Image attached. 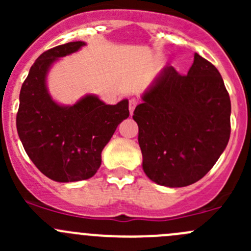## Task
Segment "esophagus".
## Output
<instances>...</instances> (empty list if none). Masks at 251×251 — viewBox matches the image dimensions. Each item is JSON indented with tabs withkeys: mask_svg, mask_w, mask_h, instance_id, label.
Returning a JSON list of instances; mask_svg holds the SVG:
<instances>
[{
	"mask_svg": "<svg viewBox=\"0 0 251 251\" xmlns=\"http://www.w3.org/2000/svg\"><path fill=\"white\" fill-rule=\"evenodd\" d=\"M136 105H137V100H136L135 98H131V100H128V110H130L131 115L133 114V110H135Z\"/></svg>",
	"mask_w": 251,
	"mask_h": 251,
	"instance_id": "obj_1",
	"label": "esophagus"
}]
</instances>
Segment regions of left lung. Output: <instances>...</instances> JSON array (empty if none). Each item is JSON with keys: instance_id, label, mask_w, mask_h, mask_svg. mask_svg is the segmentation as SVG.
<instances>
[{"instance_id": "1", "label": "left lung", "mask_w": 251, "mask_h": 251, "mask_svg": "<svg viewBox=\"0 0 251 251\" xmlns=\"http://www.w3.org/2000/svg\"><path fill=\"white\" fill-rule=\"evenodd\" d=\"M133 111L144 174L186 187L211 170L231 135V100L219 70L198 53L188 74L165 67Z\"/></svg>"}]
</instances>
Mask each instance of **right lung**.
<instances>
[{
    "label": "right lung",
    "instance_id": "right-lung-1",
    "mask_svg": "<svg viewBox=\"0 0 251 251\" xmlns=\"http://www.w3.org/2000/svg\"><path fill=\"white\" fill-rule=\"evenodd\" d=\"M83 46V41H75L42 53L30 68L19 95L17 131L23 147L35 166L57 182L82 181L97 173L103 148L130 115L127 100L110 105L98 96L86 95L64 105L50 95V68Z\"/></svg>",
    "mask_w": 251,
    "mask_h": 251
}]
</instances>
